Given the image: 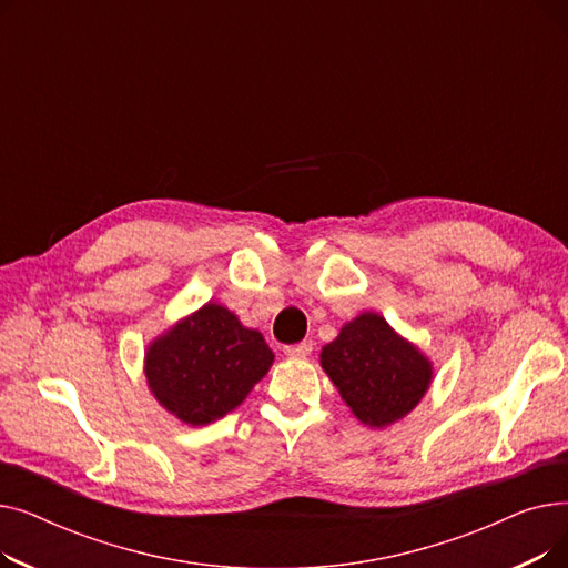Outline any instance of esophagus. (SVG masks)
<instances>
[{"mask_svg": "<svg viewBox=\"0 0 568 568\" xmlns=\"http://www.w3.org/2000/svg\"><path fill=\"white\" fill-rule=\"evenodd\" d=\"M283 352H285V356H290V359H306V356L313 352V343L304 341L296 345H287Z\"/></svg>", "mask_w": 568, "mask_h": 568, "instance_id": "esophagus-1", "label": "esophagus"}]
</instances>
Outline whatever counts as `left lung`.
I'll list each match as a JSON object with an SVG mask.
<instances>
[{"label":"left lung","instance_id":"left-lung-1","mask_svg":"<svg viewBox=\"0 0 568 568\" xmlns=\"http://www.w3.org/2000/svg\"><path fill=\"white\" fill-rule=\"evenodd\" d=\"M320 366L356 419L377 430L405 419L433 382L428 356L373 311L343 324L322 347Z\"/></svg>","mask_w":568,"mask_h":568}]
</instances>
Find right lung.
I'll list each match as a JSON object with an SVG mask.
<instances>
[{
	"instance_id": "1",
	"label": "right lung",
	"mask_w": 568,
	"mask_h": 568,
	"mask_svg": "<svg viewBox=\"0 0 568 568\" xmlns=\"http://www.w3.org/2000/svg\"><path fill=\"white\" fill-rule=\"evenodd\" d=\"M272 364L257 329L206 302L146 345L144 377L163 409L197 428L242 405Z\"/></svg>"
}]
</instances>
